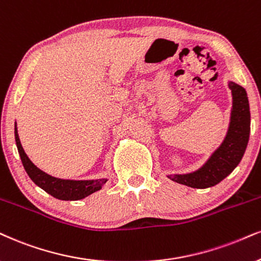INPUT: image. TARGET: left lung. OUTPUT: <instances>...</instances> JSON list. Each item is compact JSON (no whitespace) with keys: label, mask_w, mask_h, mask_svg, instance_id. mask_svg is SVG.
Wrapping results in <instances>:
<instances>
[{"label":"left lung","mask_w":261,"mask_h":261,"mask_svg":"<svg viewBox=\"0 0 261 261\" xmlns=\"http://www.w3.org/2000/svg\"><path fill=\"white\" fill-rule=\"evenodd\" d=\"M232 94L230 123L219 147L209 156L204 165L185 174H168L173 181L194 189H207L217 185L239 166L247 149L250 133V111L246 89L229 81Z\"/></svg>","instance_id":"8db88e82"}]
</instances>
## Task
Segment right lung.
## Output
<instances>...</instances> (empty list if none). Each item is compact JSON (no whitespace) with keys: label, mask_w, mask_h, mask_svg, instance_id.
Instances as JSON below:
<instances>
[{"label":"right lung","mask_w":261,"mask_h":261,"mask_svg":"<svg viewBox=\"0 0 261 261\" xmlns=\"http://www.w3.org/2000/svg\"><path fill=\"white\" fill-rule=\"evenodd\" d=\"M15 143H17L19 156L21 159V163L24 166L25 172L30 176V179L42 190L49 194L53 197L63 201H79L92 195L93 192L99 191L108 179H94V180H70V179H60L47 174L46 172L37 168L31 160L29 159L24 149H22L20 139L18 136L17 123L14 127Z\"/></svg>","instance_id":"obj_1"}]
</instances>
